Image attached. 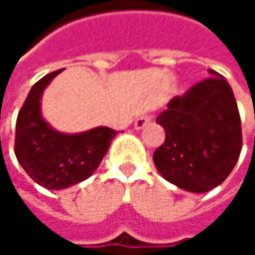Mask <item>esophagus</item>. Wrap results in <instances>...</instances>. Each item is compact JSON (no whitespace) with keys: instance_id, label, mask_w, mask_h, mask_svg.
I'll return each mask as SVG.
<instances>
[{"instance_id":"esophagus-1","label":"esophagus","mask_w":255,"mask_h":255,"mask_svg":"<svg viewBox=\"0 0 255 255\" xmlns=\"http://www.w3.org/2000/svg\"><path fill=\"white\" fill-rule=\"evenodd\" d=\"M152 117L150 115H140L135 121H134V128L135 129H141L143 127H146L150 123Z\"/></svg>"}]
</instances>
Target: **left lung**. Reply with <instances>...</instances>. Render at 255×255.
Segmentation results:
<instances>
[{
    "label": "left lung",
    "instance_id": "obj_1",
    "mask_svg": "<svg viewBox=\"0 0 255 255\" xmlns=\"http://www.w3.org/2000/svg\"><path fill=\"white\" fill-rule=\"evenodd\" d=\"M173 97L156 123L165 129L153 162L162 177L187 192H208L233 170L242 149L238 105L216 71Z\"/></svg>",
    "mask_w": 255,
    "mask_h": 255
}]
</instances>
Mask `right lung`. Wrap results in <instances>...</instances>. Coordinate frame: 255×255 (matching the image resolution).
<instances>
[{
    "label": "right lung",
    "instance_id": "add662e5",
    "mask_svg": "<svg viewBox=\"0 0 255 255\" xmlns=\"http://www.w3.org/2000/svg\"><path fill=\"white\" fill-rule=\"evenodd\" d=\"M59 72L62 69L41 78L30 88L16 121V158L29 177L47 189H65L90 177L117 134L109 127L62 134L42 120L39 112L42 91Z\"/></svg>",
    "mask_w": 255,
    "mask_h": 255
}]
</instances>
